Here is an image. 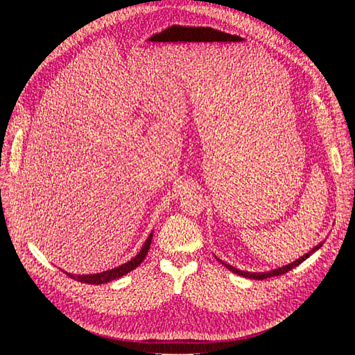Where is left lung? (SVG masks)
Wrapping results in <instances>:
<instances>
[{
	"label": "left lung",
	"mask_w": 355,
	"mask_h": 355,
	"mask_svg": "<svg viewBox=\"0 0 355 355\" xmlns=\"http://www.w3.org/2000/svg\"><path fill=\"white\" fill-rule=\"evenodd\" d=\"M323 243H324V241H321V243H318L317 245H314L313 249H311L308 253H305L304 256H300L299 259H296V261H293V262H290V263H287V265H283V266H280V268H275V270L263 271V272H250V271H243V270H239V268H235V266H232V265H230V263H227V262L220 261L218 256H214V257H216V259H218V261H219L225 268H228V270H230V271H232L234 274H239V275L245 277V278H253V280H265V278L277 277V275H283V274L288 272L290 270H293V268H296L297 265H300V263H302L304 261H306L311 254L315 253V252L320 249V247L323 245Z\"/></svg>",
	"instance_id": "1"
}]
</instances>
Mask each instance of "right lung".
I'll return each mask as SVG.
<instances>
[{"mask_svg":"<svg viewBox=\"0 0 355 355\" xmlns=\"http://www.w3.org/2000/svg\"><path fill=\"white\" fill-rule=\"evenodd\" d=\"M153 235H154V231H151V234L148 235L146 241L144 243L142 249L139 250V253L133 257V259H130L128 262L116 266V268H112V270H108V271H103V272H98V274H87V275H78V274H68L71 278H73V280H77L80 283H87V284H105V283H110V282H114L116 280V278H120L125 274H128L130 271H133L135 268H137L139 265H141L144 262V259L148 254V250H149V245H151V241H153Z\"/></svg>","mask_w":355,"mask_h":355,"instance_id":"add662e5","label":"right lung"}]
</instances>
